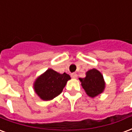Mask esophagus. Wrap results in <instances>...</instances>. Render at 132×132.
I'll return each mask as SVG.
<instances>
[{
	"label": "esophagus",
	"instance_id": "34e87169",
	"mask_svg": "<svg viewBox=\"0 0 132 132\" xmlns=\"http://www.w3.org/2000/svg\"><path fill=\"white\" fill-rule=\"evenodd\" d=\"M71 78H76L78 77V75L76 74V73H73L71 74Z\"/></svg>",
	"mask_w": 132,
	"mask_h": 132
}]
</instances>
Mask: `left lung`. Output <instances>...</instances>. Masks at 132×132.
Wrapping results in <instances>:
<instances>
[{
    "label": "left lung",
    "mask_w": 132,
    "mask_h": 132,
    "mask_svg": "<svg viewBox=\"0 0 132 132\" xmlns=\"http://www.w3.org/2000/svg\"><path fill=\"white\" fill-rule=\"evenodd\" d=\"M83 89L90 97H94L100 94L105 88L102 75L96 69H92L86 73L84 78H79Z\"/></svg>",
    "instance_id": "8db88e82"
}]
</instances>
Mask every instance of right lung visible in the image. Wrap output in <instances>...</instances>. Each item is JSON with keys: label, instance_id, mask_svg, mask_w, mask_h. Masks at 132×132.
I'll return each mask as SVG.
<instances>
[{"label": "right lung", "instance_id": "add662e5", "mask_svg": "<svg viewBox=\"0 0 132 132\" xmlns=\"http://www.w3.org/2000/svg\"><path fill=\"white\" fill-rule=\"evenodd\" d=\"M69 79L70 76L66 73L61 74L49 69L36 80L35 90L41 99L50 100L61 93Z\"/></svg>", "mask_w": 132, "mask_h": 132}]
</instances>
